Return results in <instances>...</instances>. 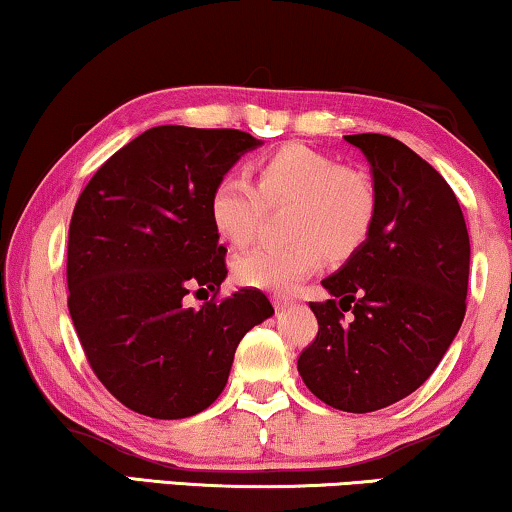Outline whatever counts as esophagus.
Returning <instances> with one entry per match:
<instances>
[{"mask_svg":"<svg viewBox=\"0 0 512 512\" xmlns=\"http://www.w3.org/2000/svg\"><path fill=\"white\" fill-rule=\"evenodd\" d=\"M290 306H292V299L280 297V294L273 297V308H276V311H285V308H290Z\"/></svg>","mask_w":512,"mask_h":512,"instance_id":"1","label":"esophagus"}]
</instances>
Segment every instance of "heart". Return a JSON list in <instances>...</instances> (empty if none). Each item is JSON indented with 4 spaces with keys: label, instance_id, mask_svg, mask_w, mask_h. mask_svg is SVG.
<instances>
[{
    "label": "heart",
    "instance_id": "b5f03b06",
    "mask_svg": "<svg viewBox=\"0 0 512 512\" xmlns=\"http://www.w3.org/2000/svg\"><path fill=\"white\" fill-rule=\"evenodd\" d=\"M257 187L227 171L208 197V215L222 239L246 246L255 239L264 206L287 204L285 246H262L234 259L241 285L292 292L320 266L322 255L355 253L376 218V190L359 171L304 146H287L257 162Z\"/></svg>",
    "mask_w": 512,
    "mask_h": 512
}]
</instances>
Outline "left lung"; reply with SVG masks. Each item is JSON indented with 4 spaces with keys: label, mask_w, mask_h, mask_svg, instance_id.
<instances>
[{
    "label": "left lung",
    "mask_w": 512,
    "mask_h": 512,
    "mask_svg": "<svg viewBox=\"0 0 512 512\" xmlns=\"http://www.w3.org/2000/svg\"><path fill=\"white\" fill-rule=\"evenodd\" d=\"M366 155L376 218L311 301L318 336L297 369L327 406L371 413L408 397L441 362L466 313L469 232L445 178L406 143L350 134Z\"/></svg>",
    "instance_id": "obj_1"
}]
</instances>
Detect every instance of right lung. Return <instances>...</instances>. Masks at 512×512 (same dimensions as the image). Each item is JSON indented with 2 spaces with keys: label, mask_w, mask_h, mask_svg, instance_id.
Wrapping results in <instances>:
<instances>
[{
  "label": "right lung",
  "mask_w": 512,
  "mask_h": 512,
  "mask_svg": "<svg viewBox=\"0 0 512 512\" xmlns=\"http://www.w3.org/2000/svg\"><path fill=\"white\" fill-rule=\"evenodd\" d=\"M259 143L241 129H146L76 201L69 313L95 376L134 413L181 420L211 406L241 338L273 315L253 287L215 299L227 250L208 215L215 181ZM192 289L214 297L187 309Z\"/></svg>",
  "instance_id": "obj_1"
}]
</instances>
